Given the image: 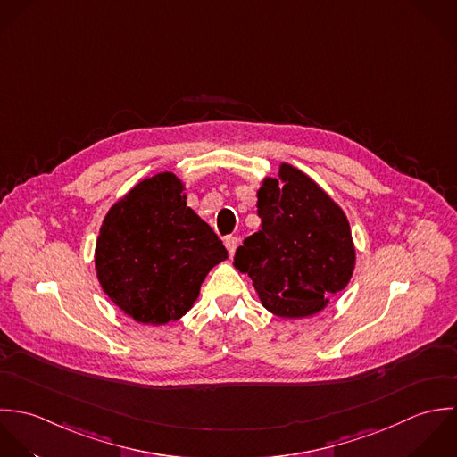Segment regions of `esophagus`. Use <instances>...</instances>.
Listing matches in <instances>:
<instances>
[{"label":"esophagus","instance_id":"1","mask_svg":"<svg viewBox=\"0 0 457 457\" xmlns=\"http://www.w3.org/2000/svg\"><path fill=\"white\" fill-rule=\"evenodd\" d=\"M237 244H238V238H237V237H226V238H224V245H226V249H228L229 256H233V254H235Z\"/></svg>","mask_w":457,"mask_h":457}]
</instances>
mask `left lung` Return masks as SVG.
Segmentation results:
<instances>
[{
  "instance_id": "1",
  "label": "left lung",
  "mask_w": 457,
  "mask_h": 457,
  "mask_svg": "<svg viewBox=\"0 0 457 457\" xmlns=\"http://www.w3.org/2000/svg\"><path fill=\"white\" fill-rule=\"evenodd\" d=\"M258 190L262 228L235 253V269L253 278L263 305L280 318L320 312L345 289L355 247L345 212L307 175L280 164Z\"/></svg>"
}]
</instances>
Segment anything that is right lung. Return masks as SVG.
I'll use <instances>...</instances> for the list:
<instances>
[{"instance_id":"1","label":"right lung","mask_w":457,"mask_h":457,"mask_svg":"<svg viewBox=\"0 0 457 457\" xmlns=\"http://www.w3.org/2000/svg\"><path fill=\"white\" fill-rule=\"evenodd\" d=\"M228 258L187 206L173 173L137 183L105 215L95 249L104 293L139 323L164 325L192 307L206 274Z\"/></svg>"}]
</instances>
